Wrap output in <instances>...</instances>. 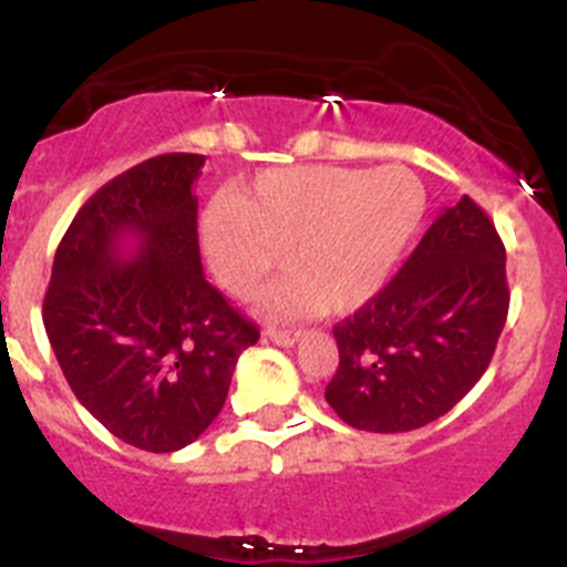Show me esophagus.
Returning <instances> with one entry per match:
<instances>
[{
  "instance_id": "esophagus-1",
  "label": "esophagus",
  "mask_w": 567,
  "mask_h": 567,
  "mask_svg": "<svg viewBox=\"0 0 567 567\" xmlns=\"http://www.w3.org/2000/svg\"><path fill=\"white\" fill-rule=\"evenodd\" d=\"M266 337H268V340L277 342V346L288 348V346H293L296 340H299L301 331L299 329H285V326H268Z\"/></svg>"
}]
</instances>
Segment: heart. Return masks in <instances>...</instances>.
Instances as JSON below:
<instances>
[{"label":"heart","instance_id":"obj_1","mask_svg":"<svg viewBox=\"0 0 567 567\" xmlns=\"http://www.w3.org/2000/svg\"><path fill=\"white\" fill-rule=\"evenodd\" d=\"M422 214L425 188L400 164L271 169L205 214L203 244L230 293H251L282 251L277 310L348 312L384 288Z\"/></svg>","mask_w":567,"mask_h":567}]
</instances>
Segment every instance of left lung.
I'll return each instance as SVG.
<instances>
[{"label":"left lung","mask_w":567,"mask_h":567,"mask_svg":"<svg viewBox=\"0 0 567 567\" xmlns=\"http://www.w3.org/2000/svg\"><path fill=\"white\" fill-rule=\"evenodd\" d=\"M507 307L505 244L488 214L463 194L390 282L334 326L340 368L326 403L370 433L439 420L488 370Z\"/></svg>","instance_id":"left-lung-1"}]
</instances>
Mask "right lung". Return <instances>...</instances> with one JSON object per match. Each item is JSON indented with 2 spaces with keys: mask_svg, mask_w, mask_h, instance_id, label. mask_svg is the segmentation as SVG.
<instances>
[{
  "mask_svg": "<svg viewBox=\"0 0 567 567\" xmlns=\"http://www.w3.org/2000/svg\"><path fill=\"white\" fill-rule=\"evenodd\" d=\"M164 153L101 186L56 247L43 326L79 403L147 453L192 444L225 405L260 329L205 279L194 181ZM131 237L135 251L122 244Z\"/></svg>",
  "mask_w": 567,
  "mask_h": 567,
  "instance_id": "add662e5",
  "label": "right lung"
}]
</instances>
